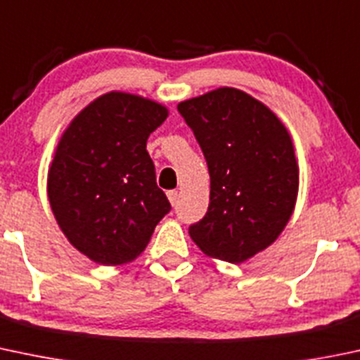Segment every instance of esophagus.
Instances as JSON below:
<instances>
[{"label":"esophagus","instance_id":"34e87169","mask_svg":"<svg viewBox=\"0 0 360 360\" xmlns=\"http://www.w3.org/2000/svg\"><path fill=\"white\" fill-rule=\"evenodd\" d=\"M167 198H169L170 205H172V207H176V205H177V202H179V193H177L176 190L169 191V193H167Z\"/></svg>","mask_w":360,"mask_h":360}]
</instances>
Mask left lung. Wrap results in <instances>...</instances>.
<instances>
[{
    "label": "left lung",
    "instance_id": "left-lung-1",
    "mask_svg": "<svg viewBox=\"0 0 360 360\" xmlns=\"http://www.w3.org/2000/svg\"><path fill=\"white\" fill-rule=\"evenodd\" d=\"M205 155L210 203L190 226L212 259L241 264L278 240L295 210L298 164L285 124L262 101L217 88L177 105Z\"/></svg>",
    "mask_w": 360,
    "mask_h": 360
}]
</instances>
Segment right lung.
Returning a JSON list of instances; mask_svg holds the SVG:
<instances>
[{
  "mask_svg": "<svg viewBox=\"0 0 360 360\" xmlns=\"http://www.w3.org/2000/svg\"><path fill=\"white\" fill-rule=\"evenodd\" d=\"M169 110L139 94L110 91L63 131L48 170V198L74 248L101 266L134 260L170 210L146 141Z\"/></svg>",
  "mask_w": 360,
  "mask_h": 360,
  "instance_id": "1",
  "label": "right lung"
}]
</instances>
